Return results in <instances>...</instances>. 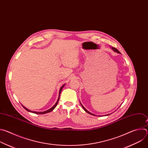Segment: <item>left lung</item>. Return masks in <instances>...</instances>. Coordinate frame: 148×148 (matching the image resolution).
I'll list each match as a JSON object with an SVG mask.
<instances>
[{
    "instance_id": "8db88e82",
    "label": "left lung",
    "mask_w": 148,
    "mask_h": 148,
    "mask_svg": "<svg viewBox=\"0 0 148 148\" xmlns=\"http://www.w3.org/2000/svg\"><path fill=\"white\" fill-rule=\"evenodd\" d=\"M111 49H112V50H114L115 52H116V53H119V54H121V53H120V52H119V51H118V50H117L116 48H114V47H112ZM80 103H81V105L82 107L83 108V109H84V110H85V111H86V112H87L88 114H90V115H94V116H96V115H95V114H92V113H91L90 112H89L88 111H87V110H86L85 108L84 107V106H83V105L81 104V102H80ZM110 114H107V115H105V116H108V115H110Z\"/></svg>"
}]
</instances>
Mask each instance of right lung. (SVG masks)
<instances>
[{
    "mask_svg": "<svg viewBox=\"0 0 148 148\" xmlns=\"http://www.w3.org/2000/svg\"><path fill=\"white\" fill-rule=\"evenodd\" d=\"M66 85V84H64V85H62V86H61V87L60 88V91H59V95H58V99H57V102H56V103L53 105V106L51 108H50L49 110H47V111H43V112H36V111H30V110H28L27 108H26L25 107H24L23 105L22 104V105L23 106V107L26 110V111H27L28 112H32V113H34V114H47V113H49V112H51V111H52L56 107V106L57 105V103H58V101H59V99H60V94H61V90H62V89L63 88V87H64V86Z\"/></svg>",
    "mask_w": 148,
    "mask_h": 148,
    "instance_id": "add662e5",
    "label": "right lung"
}]
</instances>
